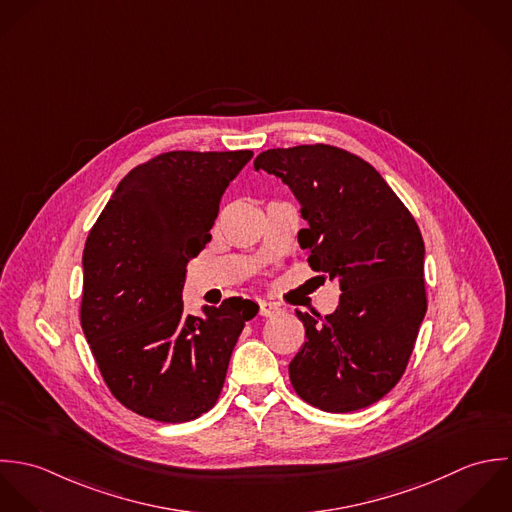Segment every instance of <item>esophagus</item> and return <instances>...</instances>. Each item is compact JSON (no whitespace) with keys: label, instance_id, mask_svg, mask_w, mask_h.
<instances>
[{"label":"esophagus","instance_id":"1","mask_svg":"<svg viewBox=\"0 0 512 512\" xmlns=\"http://www.w3.org/2000/svg\"><path fill=\"white\" fill-rule=\"evenodd\" d=\"M277 312H279V308L275 307L273 303L259 301V316H275Z\"/></svg>","mask_w":512,"mask_h":512}]
</instances>
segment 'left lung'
I'll return each instance as SVG.
<instances>
[{"label": "left lung", "mask_w": 512, "mask_h": 512, "mask_svg": "<svg viewBox=\"0 0 512 512\" xmlns=\"http://www.w3.org/2000/svg\"><path fill=\"white\" fill-rule=\"evenodd\" d=\"M255 170L281 178L308 221V265L340 281L332 314L297 310L305 344L289 364L295 392L322 411L382 400L404 376L427 310L423 237L408 207L360 156L303 144L265 150Z\"/></svg>", "instance_id": "8db88e82"}]
</instances>
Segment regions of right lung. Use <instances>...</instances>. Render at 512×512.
<instances>
[{
  "label": "right lung",
  "mask_w": 512,
  "mask_h": 512,
  "mask_svg": "<svg viewBox=\"0 0 512 512\" xmlns=\"http://www.w3.org/2000/svg\"><path fill=\"white\" fill-rule=\"evenodd\" d=\"M251 150H174L130 170L83 253L81 326L106 388L124 408L182 423L215 406L255 303L184 316L186 263L211 239L219 200Z\"/></svg>",
  "instance_id": "1"
}]
</instances>
